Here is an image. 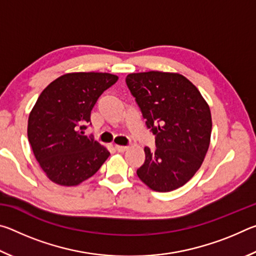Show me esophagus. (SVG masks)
Wrapping results in <instances>:
<instances>
[{
    "instance_id": "esophagus-1",
    "label": "esophagus",
    "mask_w": 256,
    "mask_h": 256,
    "mask_svg": "<svg viewBox=\"0 0 256 256\" xmlns=\"http://www.w3.org/2000/svg\"><path fill=\"white\" fill-rule=\"evenodd\" d=\"M115 150L118 151V152H124V151L128 150V146H115Z\"/></svg>"
}]
</instances>
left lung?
<instances>
[{
    "mask_svg": "<svg viewBox=\"0 0 256 256\" xmlns=\"http://www.w3.org/2000/svg\"><path fill=\"white\" fill-rule=\"evenodd\" d=\"M126 84L157 146L154 151L144 148L138 178L156 192L180 188L198 170L209 149V105L196 86L178 73H131Z\"/></svg>",
    "mask_w": 256,
    "mask_h": 256,
    "instance_id": "8db88e82",
    "label": "left lung"
}]
</instances>
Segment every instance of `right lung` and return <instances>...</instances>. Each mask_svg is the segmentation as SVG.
Segmentation results:
<instances>
[{
    "label": "right lung",
    "mask_w": 256,
    "mask_h": 256,
    "mask_svg": "<svg viewBox=\"0 0 256 256\" xmlns=\"http://www.w3.org/2000/svg\"><path fill=\"white\" fill-rule=\"evenodd\" d=\"M118 80L110 73H66L38 97L29 114L28 140L42 170L55 184L79 185L110 157V151L84 136V130L98 98Z\"/></svg>",
    "instance_id": "obj_1"
}]
</instances>
